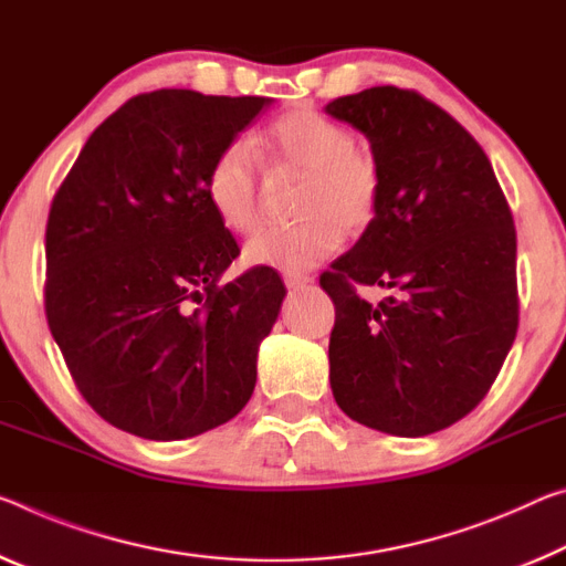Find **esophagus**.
Masks as SVG:
<instances>
[{
	"instance_id": "obj_1",
	"label": "esophagus",
	"mask_w": 566,
	"mask_h": 566,
	"mask_svg": "<svg viewBox=\"0 0 566 566\" xmlns=\"http://www.w3.org/2000/svg\"><path fill=\"white\" fill-rule=\"evenodd\" d=\"M312 282V276L307 274H284V284L290 286V290H300V286H307Z\"/></svg>"
}]
</instances>
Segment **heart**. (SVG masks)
I'll list each match as a JSON object with an SVG mask.
<instances>
[{
  "label": "heart",
  "instance_id": "b5f03b06",
  "mask_svg": "<svg viewBox=\"0 0 566 566\" xmlns=\"http://www.w3.org/2000/svg\"><path fill=\"white\" fill-rule=\"evenodd\" d=\"M259 158L274 170L307 174L294 227H266L244 247L249 266L300 274L325 262L343 244V227H370L380 201V170L355 148L345 125L310 107L282 115L262 140L229 143L206 176V199L229 231L249 234L259 221Z\"/></svg>",
  "mask_w": 566,
  "mask_h": 566
}]
</instances>
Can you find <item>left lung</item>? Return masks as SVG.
Instances as JSON below:
<instances>
[{"label":"left lung","instance_id":"8db88e82","mask_svg":"<svg viewBox=\"0 0 566 566\" xmlns=\"http://www.w3.org/2000/svg\"><path fill=\"white\" fill-rule=\"evenodd\" d=\"M325 113L363 133L380 170L370 227L319 276L332 396L380 433L430 436L479 406L514 345V219L471 133L412 90L367 87ZM357 285L391 294L370 305Z\"/></svg>","mask_w":566,"mask_h":566}]
</instances>
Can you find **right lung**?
<instances>
[{
  "mask_svg": "<svg viewBox=\"0 0 566 566\" xmlns=\"http://www.w3.org/2000/svg\"><path fill=\"white\" fill-rule=\"evenodd\" d=\"M272 97L156 90L118 107L80 150L48 219L50 332L107 423L181 441L227 423L256 385L280 317V274L239 256L206 176Z\"/></svg>",
  "mask_w": 566,
  "mask_h": 566,
  "instance_id": "obj_1",
  "label": "right lung"
}]
</instances>
